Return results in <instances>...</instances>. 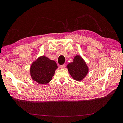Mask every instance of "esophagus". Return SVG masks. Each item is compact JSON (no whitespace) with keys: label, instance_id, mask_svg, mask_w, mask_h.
Listing matches in <instances>:
<instances>
[{"label":"esophagus","instance_id":"esophagus-1","mask_svg":"<svg viewBox=\"0 0 123 123\" xmlns=\"http://www.w3.org/2000/svg\"><path fill=\"white\" fill-rule=\"evenodd\" d=\"M66 67V65H61L59 66V68H60L61 69H65Z\"/></svg>","mask_w":123,"mask_h":123}]
</instances>
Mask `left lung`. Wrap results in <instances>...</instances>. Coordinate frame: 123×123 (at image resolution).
Listing matches in <instances>:
<instances>
[{
	"label": "left lung",
	"instance_id": "8db88e82",
	"mask_svg": "<svg viewBox=\"0 0 123 123\" xmlns=\"http://www.w3.org/2000/svg\"><path fill=\"white\" fill-rule=\"evenodd\" d=\"M68 71L73 79L77 81H81L88 73L89 69L83 58L76 55L73 59V62L67 66Z\"/></svg>",
	"mask_w": 123,
	"mask_h": 123
}]
</instances>
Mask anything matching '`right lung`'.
Returning <instances> with one entry per match:
<instances>
[{
	"instance_id": "obj_1",
	"label": "right lung",
	"mask_w": 123,
	"mask_h": 123,
	"mask_svg": "<svg viewBox=\"0 0 123 123\" xmlns=\"http://www.w3.org/2000/svg\"><path fill=\"white\" fill-rule=\"evenodd\" d=\"M57 68L54 61L42 56L32 63L30 72L33 80L39 84H46L52 80Z\"/></svg>"
}]
</instances>
